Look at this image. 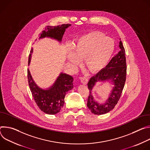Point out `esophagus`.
Masks as SVG:
<instances>
[{"label":"esophagus","mask_w":150,"mask_h":150,"mask_svg":"<svg viewBox=\"0 0 150 150\" xmlns=\"http://www.w3.org/2000/svg\"><path fill=\"white\" fill-rule=\"evenodd\" d=\"M80 79H81V82L83 83V84H85L86 85L88 81V78L87 76H82V77H80Z\"/></svg>","instance_id":"esophagus-1"}]
</instances>
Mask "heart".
Wrapping results in <instances>:
<instances>
[{"mask_svg":"<svg viewBox=\"0 0 150 150\" xmlns=\"http://www.w3.org/2000/svg\"><path fill=\"white\" fill-rule=\"evenodd\" d=\"M114 49L111 39L100 32H91L76 40L72 46V52L68 54V59L74 65H78L79 59H84L87 69L91 73H97L108 65Z\"/></svg>","mask_w":150,"mask_h":150,"instance_id":"obj_1","label":"heart"}]
</instances>
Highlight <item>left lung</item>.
<instances>
[{"label": "left lung", "instance_id": "8db88e82", "mask_svg": "<svg viewBox=\"0 0 150 150\" xmlns=\"http://www.w3.org/2000/svg\"><path fill=\"white\" fill-rule=\"evenodd\" d=\"M119 47L120 50L111 59L108 65L91 77L88 83L90 94L87 107L94 115H101L109 112L114 109L120 98L126 81L127 67L125 50L121 41L119 42ZM98 81H110L114 85L108 100L103 104L96 102L91 93L92 88Z\"/></svg>", "mask_w": 150, "mask_h": 150}]
</instances>
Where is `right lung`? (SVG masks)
Wrapping results in <instances>:
<instances>
[{
	"instance_id": "add662e5",
	"label": "right lung",
	"mask_w": 150,
	"mask_h": 150,
	"mask_svg": "<svg viewBox=\"0 0 150 150\" xmlns=\"http://www.w3.org/2000/svg\"><path fill=\"white\" fill-rule=\"evenodd\" d=\"M71 25L69 24H67L54 27L47 26L46 30L42 31L40 38L50 37L60 42L65 30ZM32 53L33 49L29 55L28 64L30 62ZM27 77L32 96L39 109L48 115H55L59 113L64 105L67 93L74 87L73 77L67 74L61 73L54 84L47 90H43L37 86L28 69Z\"/></svg>"
}]
</instances>
